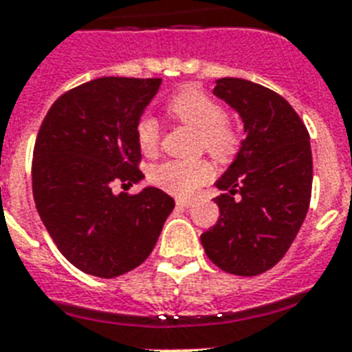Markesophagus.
<instances>
[{
    "label": "esophagus",
    "mask_w": 352,
    "mask_h": 352,
    "mask_svg": "<svg viewBox=\"0 0 352 352\" xmlns=\"http://www.w3.org/2000/svg\"><path fill=\"white\" fill-rule=\"evenodd\" d=\"M176 206H178V208H190L192 201H183V199H178V201H176Z\"/></svg>",
    "instance_id": "1"
}]
</instances>
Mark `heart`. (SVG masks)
I'll use <instances>...</instances> for the list:
<instances>
[{
  "mask_svg": "<svg viewBox=\"0 0 352 352\" xmlns=\"http://www.w3.org/2000/svg\"><path fill=\"white\" fill-rule=\"evenodd\" d=\"M170 116L201 133V144L217 160H229L239 148L238 130L229 123L219 102L199 88H185L167 102ZM138 142L142 153L153 155L158 148V121L142 116L138 123ZM211 167L204 160H167L155 166L149 178L162 190L178 197H190L210 179Z\"/></svg>",
  "mask_w": 352,
  "mask_h": 352,
  "instance_id": "obj_1",
  "label": "heart"
}]
</instances>
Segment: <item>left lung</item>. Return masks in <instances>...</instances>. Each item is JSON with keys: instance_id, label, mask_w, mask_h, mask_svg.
Returning a JSON list of instances; mask_svg holds the SVG:
<instances>
[{"instance_id": "1", "label": "left lung", "mask_w": 352, "mask_h": 352, "mask_svg": "<svg viewBox=\"0 0 352 352\" xmlns=\"http://www.w3.org/2000/svg\"><path fill=\"white\" fill-rule=\"evenodd\" d=\"M213 95L243 121L245 139L214 203L220 217L201 234L220 270L256 276L273 268L296 238L312 194V149L307 126L278 93L238 77L214 80Z\"/></svg>"}]
</instances>
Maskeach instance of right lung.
Instances as JSON below:
<instances>
[{"label": "right lung", "mask_w": 352, "mask_h": 352, "mask_svg": "<svg viewBox=\"0 0 352 352\" xmlns=\"http://www.w3.org/2000/svg\"><path fill=\"white\" fill-rule=\"evenodd\" d=\"M162 79L98 77L49 109L33 151V197L56 247L80 272L114 278L157 245L174 199L155 186L116 194L138 169V123Z\"/></svg>", "instance_id": "1"}]
</instances>
